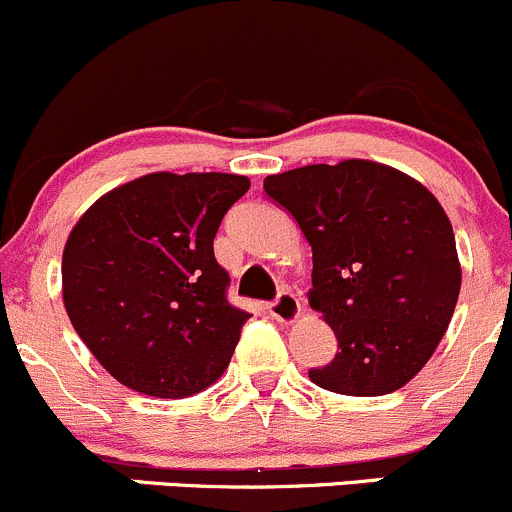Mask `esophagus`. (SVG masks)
<instances>
[{"instance_id": "obj_1", "label": "esophagus", "mask_w": 512, "mask_h": 512, "mask_svg": "<svg viewBox=\"0 0 512 512\" xmlns=\"http://www.w3.org/2000/svg\"><path fill=\"white\" fill-rule=\"evenodd\" d=\"M270 314L277 319V322H294L299 314V299L297 294L292 292H280L275 302H270Z\"/></svg>"}]
</instances>
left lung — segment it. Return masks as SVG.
Returning <instances> with one entry per match:
<instances>
[{"mask_svg":"<svg viewBox=\"0 0 512 512\" xmlns=\"http://www.w3.org/2000/svg\"><path fill=\"white\" fill-rule=\"evenodd\" d=\"M312 245L309 304L337 337V356L309 379L347 396L401 389L446 334L461 292L453 227L409 175L371 163L304 165L265 178Z\"/></svg>","mask_w":512,"mask_h":512,"instance_id":"left-lung-1","label":"left lung"}]
</instances>
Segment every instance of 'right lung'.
<instances>
[{"mask_svg": "<svg viewBox=\"0 0 512 512\" xmlns=\"http://www.w3.org/2000/svg\"><path fill=\"white\" fill-rule=\"evenodd\" d=\"M245 175L151 173L96 200L61 260L76 334L123 386L158 399L208 389L230 364L245 309L213 252Z\"/></svg>", "mask_w": 512, "mask_h": 512, "instance_id": "right-lung-1", "label": "right lung"}]
</instances>
